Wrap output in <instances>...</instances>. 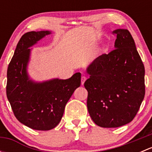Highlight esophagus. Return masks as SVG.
<instances>
[{"mask_svg": "<svg viewBox=\"0 0 152 152\" xmlns=\"http://www.w3.org/2000/svg\"><path fill=\"white\" fill-rule=\"evenodd\" d=\"M86 80H87V77L85 76H82V78H81V82H82V85H84V84H85Z\"/></svg>", "mask_w": 152, "mask_h": 152, "instance_id": "esophagus-1", "label": "esophagus"}]
</instances>
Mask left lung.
I'll list each match as a JSON object with an SVG mask.
<instances>
[{
	"label": "left lung",
	"instance_id": "8db88e82",
	"mask_svg": "<svg viewBox=\"0 0 152 152\" xmlns=\"http://www.w3.org/2000/svg\"><path fill=\"white\" fill-rule=\"evenodd\" d=\"M115 49L101 55L87 67V106L96 125L115 128L129 123L145 96V68L127 29L113 31Z\"/></svg>",
	"mask_w": 152,
	"mask_h": 152
}]
</instances>
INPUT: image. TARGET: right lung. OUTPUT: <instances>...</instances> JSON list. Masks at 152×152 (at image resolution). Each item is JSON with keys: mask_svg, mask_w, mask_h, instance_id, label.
I'll return each instance as SVG.
<instances>
[{"mask_svg": "<svg viewBox=\"0 0 152 152\" xmlns=\"http://www.w3.org/2000/svg\"><path fill=\"white\" fill-rule=\"evenodd\" d=\"M48 31H29L20 39L7 70V96L16 118L32 129L47 131L56 127L67 102L81 85V73L70 79L37 83L29 80L26 67L31 49Z\"/></svg>", "mask_w": 152, "mask_h": 152, "instance_id": "right-lung-1", "label": "right lung"}]
</instances>
